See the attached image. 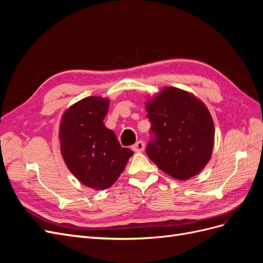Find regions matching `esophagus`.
I'll return each instance as SVG.
<instances>
[{
  "label": "esophagus",
  "instance_id": "34e87169",
  "mask_svg": "<svg viewBox=\"0 0 263 263\" xmlns=\"http://www.w3.org/2000/svg\"><path fill=\"white\" fill-rule=\"evenodd\" d=\"M132 148L134 151H136V153H141V151H144V149H145V144L141 140H139Z\"/></svg>",
  "mask_w": 263,
  "mask_h": 263
}]
</instances>
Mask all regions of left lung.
I'll return each mask as SVG.
<instances>
[{
    "label": "left lung",
    "instance_id": "obj_1",
    "mask_svg": "<svg viewBox=\"0 0 263 263\" xmlns=\"http://www.w3.org/2000/svg\"><path fill=\"white\" fill-rule=\"evenodd\" d=\"M151 124L148 157L178 180L194 177L210 161L214 123L203 103L176 87H164L146 105Z\"/></svg>",
    "mask_w": 263,
    "mask_h": 263
}]
</instances>
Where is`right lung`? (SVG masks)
Here are the masks:
<instances>
[{
    "instance_id": "1",
    "label": "right lung",
    "mask_w": 263,
    "mask_h": 263,
    "mask_svg": "<svg viewBox=\"0 0 263 263\" xmlns=\"http://www.w3.org/2000/svg\"><path fill=\"white\" fill-rule=\"evenodd\" d=\"M108 105L103 98H85L63 114L60 124L67 166L84 185L97 191L112 186L134 154L119 145L115 133L103 123Z\"/></svg>"
}]
</instances>
